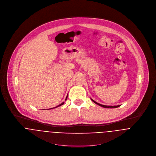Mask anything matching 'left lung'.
I'll list each match as a JSON object with an SVG mask.
<instances>
[{
  "label": "left lung",
  "mask_w": 156,
  "mask_h": 156,
  "mask_svg": "<svg viewBox=\"0 0 156 156\" xmlns=\"http://www.w3.org/2000/svg\"><path fill=\"white\" fill-rule=\"evenodd\" d=\"M92 100V101L94 102V103H95V104H97V105H99L100 106H101V107H103V108H118V107H119L121 105H118V106H105V105H101V104H99V103H97L96 101H95L94 100H93L92 99H91Z\"/></svg>",
  "instance_id": "left-lung-1"
}]
</instances>
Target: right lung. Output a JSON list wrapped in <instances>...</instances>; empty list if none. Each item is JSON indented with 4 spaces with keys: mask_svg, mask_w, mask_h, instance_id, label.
I'll return each instance as SVG.
<instances>
[{
    "mask_svg": "<svg viewBox=\"0 0 156 156\" xmlns=\"http://www.w3.org/2000/svg\"><path fill=\"white\" fill-rule=\"evenodd\" d=\"M67 97H68V95L67 96V97H66V100H67ZM64 102H63L62 103H61V105H58V106H56V107H55V108H58V107H59V106H61V105H64ZM53 109V108H50V109Z\"/></svg>",
    "mask_w": 156,
    "mask_h": 156,
    "instance_id": "obj_1",
    "label": "right lung"
}]
</instances>
